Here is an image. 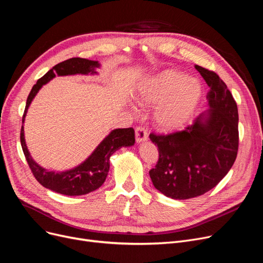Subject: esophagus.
Returning a JSON list of instances; mask_svg holds the SVG:
<instances>
[{
  "instance_id": "1",
  "label": "esophagus",
  "mask_w": 263,
  "mask_h": 263,
  "mask_svg": "<svg viewBox=\"0 0 263 263\" xmlns=\"http://www.w3.org/2000/svg\"><path fill=\"white\" fill-rule=\"evenodd\" d=\"M148 138L147 130L144 127H136L135 128V140L136 142H143L146 141Z\"/></svg>"
}]
</instances>
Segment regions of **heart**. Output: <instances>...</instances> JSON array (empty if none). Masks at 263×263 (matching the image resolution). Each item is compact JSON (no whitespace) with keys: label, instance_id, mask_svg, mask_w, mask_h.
Masks as SVG:
<instances>
[{"label":"heart","instance_id":"obj_1","mask_svg":"<svg viewBox=\"0 0 263 263\" xmlns=\"http://www.w3.org/2000/svg\"><path fill=\"white\" fill-rule=\"evenodd\" d=\"M202 96L203 85L199 78L175 70H165L147 79L136 95V100L141 105L160 103L155 112V121L159 128L172 130L190 119Z\"/></svg>","mask_w":263,"mask_h":263}]
</instances>
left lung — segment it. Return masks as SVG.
I'll use <instances>...</instances> for the list:
<instances>
[{
    "mask_svg": "<svg viewBox=\"0 0 263 263\" xmlns=\"http://www.w3.org/2000/svg\"><path fill=\"white\" fill-rule=\"evenodd\" d=\"M196 68L211 88L208 116H199L182 131L149 134L159 153L149 171L153 184L176 200L200 197L213 189L229 172L238 151L235 100L215 72L200 65Z\"/></svg>",
    "mask_w": 263,
    "mask_h": 263,
    "instance_id": "obj_1",
    "label": "left lung"
}]
</instances>
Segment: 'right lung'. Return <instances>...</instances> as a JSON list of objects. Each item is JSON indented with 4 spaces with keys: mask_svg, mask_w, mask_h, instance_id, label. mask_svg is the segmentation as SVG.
<instances>
[{
    "mask_svg": "<svg viewBox=\"0 0 263 263\" xmlns=\"http://www.w3.org/2000/svg\"><path fill=\"white\" fill-rule=\"evenodd\" d=\"M98 66L99 63L97 61H91L83 58H71L55 64L51 70L41 77L37 83L33 86L27 99L25 112L24 116H22V123L25 121L28 107L33 98L35 97L41 87L48 83L55 75L64 76L96 73L95 67ZM20 142L31 172L42 186L65 196H83L91 191H95L103 185L109 170L110 156L122 146L133 145L135 138L133 128L114 130L101 142L97 149L91 154L85 162L73 170L65 171V172L61 173L49 172V171L41 167L33 161L25 142L24 125H21Z\"/></svg>",
    "mask_w": 263,
    "mask_h": 263,
    "instance_id": "right-lung-1",
    "label": "right lung"
}]
</instances>
